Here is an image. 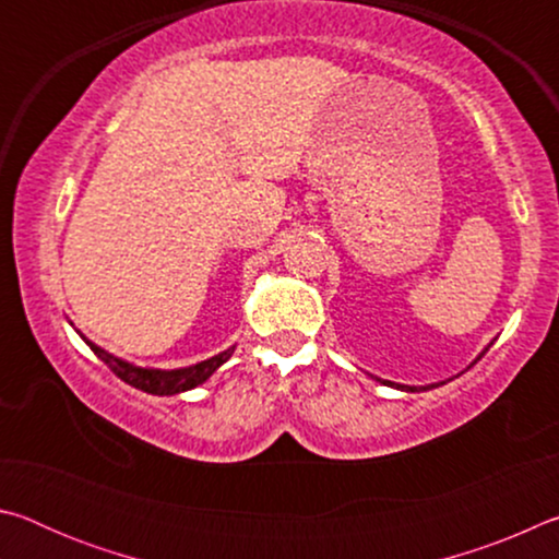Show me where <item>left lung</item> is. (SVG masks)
<instances>
[{"label": "left lung", "mask_w": 559, "mask_h": 559, "mask_svg": "<svg viewBox=\"0 0 559 559\" xmlns=\"http://www.w3.org/2000/svg\"><path fill=\"white\" fill-rule=\"evenodd\" d=\"M384 384H390V382H384ZM394 386H400V384H394ZM400 390H412V392H414L416 386H400Z\"/></svg>", "instance_id": "left-lung-1"}]
</instances>
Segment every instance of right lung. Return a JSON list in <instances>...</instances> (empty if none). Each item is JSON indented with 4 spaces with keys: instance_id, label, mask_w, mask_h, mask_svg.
I'll list each match as a JSON object with an SVG mask.
<instances>
[{
    "instance_id": "1",
    "label": "right lung",
    "mask_w": 559,
    "mask_h": 559,
    "mask_svg": "<svg viewBox=\"0 0 559 559\" xmlns=\"http://www.w3.org/2000/svg\"><path fill=\"white\" fill-rule=\"evenodd\" d=\"M83 340H86V337H83ZM86 343H88V340H86ZM88 345H91L93 353H96L103 359V362L110 367V372L120 377L122 382L135 386V390H143L147 394H159V396L187 392V390H192V386L206 382L216 367L224 365L226 359L231 357V349H226V353L216 355L212 359H204V362H200V365L185 367V370H145V367H135V365L122 362V359L108 355L106 349H100L98 345H93V343H88Z\"/></svg>"
}]
</instances>
